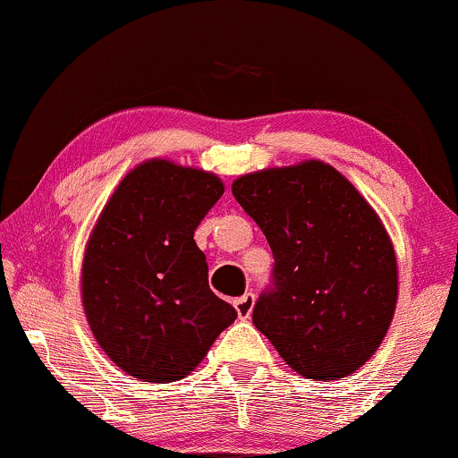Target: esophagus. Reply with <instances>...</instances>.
Wrapping results in <instances>:
<instances>
[{"mask_svg": "<svg viewBox=\"0 0 458 458\" xmlns=\"http://www.w3.org/2000/svg\"><path fill=\"white\" fill-rule=\"evenodd\" d=\"M254 293L252 291H248L245 295H241V298L234 300V309H237V315L241 319H248L250 315H252V309H254Z\"/></svg>", "mask_w": 458, "mask_h": 458, "instance_id": "esophagus-1", "label": "esophagus"}]
</instances>
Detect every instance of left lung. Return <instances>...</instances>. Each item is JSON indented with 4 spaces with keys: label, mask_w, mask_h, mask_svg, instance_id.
<instances>
[{
    "label": "left lung",
    "mask_w": 458,
    "mask_h": 458,
    "mask_svg": "<svg viewBox=\"0 0 458 458\" xmlns=\"http://www.w3.org/2000/svg\"><path fill=\"white\" fill-rule=\"evenodd\" d=\"M233 195L276 260L256 328L306 378L336 380L368 363L398 302L394 243L368 199L321 160L245 174Z\"/></svg>",
    "instance_id": "left-lung-1"
}]
</instances>
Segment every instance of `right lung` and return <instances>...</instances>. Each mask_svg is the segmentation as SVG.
Returning a JSON list of instances; mask_svg holds the SVG:
<instances>
[{
  "label": "right lung",
  "mask_w": 458,
  "mask_h": 458,
  "mask_svg": "<svg viewBox=\"0 0 458 458\" xmlns=\"http://www.w3.org/2000/svg\"><path fill=\"white\" fill-rule=\"evenodd\" d=\"M224 182L152 158L114 189L90 233L82 304L95 341L125 374L174 383L202 363L237 310L208 286L193 233Z\"/></svg>",
  "instance_id": "right-lung-1"
}]
</instances>
